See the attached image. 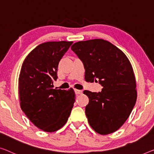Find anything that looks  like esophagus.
Masks as SVG:
<instances>
[{"mask_svg": "<svg viewBox=\"0 0 154 154\" xmlns=\"http://www.w3.org/2000/svg\"><path fill=\"white\" fill-rule=\"evenodd\" d=\"M75 93L76 94H78V95H79V94H82V90H79V89H75Z\"/></svg>", "mask_w": 154, "mask_h": 154, "instance_id": "1", "label": "esophagus"}]
</instances>
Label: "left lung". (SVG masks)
Returning a JSON list of instances; mask_svg holds the SVG:
<instances>
[{"label":"left lung","mask_w":154,"mask_h":154,"mask_svg":"<svg viewBox=\"0 0 154 154\" xmlns=\"http://www.w3.org/2000/svg\"><path fill=\"white\" fill-rule=\"evenodd\" d=\"M83 63L85 80L98 82L100 92L83 91L89 98L85 107L89 124L99 134H112L125 123L137 98L133 68L126 55L109 41H79L71 47Z\"/></svg>","instance_id":"8db88e82"}]
</instances>
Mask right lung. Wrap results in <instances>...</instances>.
I'll list each match as a JSON object with an SVG mask.
<instances>
[{
  "instance_id": "add662e5",
  "label": "right lung",
  "mask_w": 154,
  "mask_h": 154,
  "mask_svg": "<svg viewBox=\"0 0 154 154\" xmlns=\"http://www.w3.org/2000/svg\"><path fill=\"white\" fill-rule=\"evenodd\" d=\"M73 42H47L38 45L23 62L18 79L20 108L31 122L47 132L60 129L69 117L75 92L54 89L58 65Z\"/></svg>"
}]
</instances>
